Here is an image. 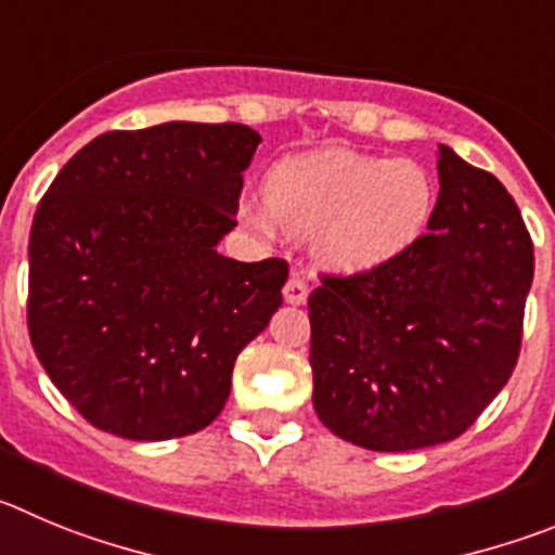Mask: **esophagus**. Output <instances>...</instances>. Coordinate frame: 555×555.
<instances>
[{
	"label": "esophagus",
	"instance_id": "34e87169",
	"mask_svg": "<svg viewBox=\"0 0 555 555\" xmlns=\"http://www.w3.org/2000/svg\"><path fill=\"white\" fill-rule=\"evenodd\" d=\"M309 298V282L301 276V273H293L284 284V301L293 304V307H301Z\"/></svg>",
	"mask_w": 555,
	"mask_h": 555
}]
</instances>
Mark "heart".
<instances>
[{
    "label": "heart",
    "mask_w": 555,
    "mask_h": 555,
    "mask_svg": "<svg viewBox=\"0 0 555 555\" xmlns=\"http://www.w3.org/2000/svg\"><path fill=\"white\" fill-rule=\"evenodd\" d=\"M266 207L248 219L289 237H314L318 257L341 273H366L411 251L435 214L433 175L413 158L350 147L284 155L262 183Z\"/></svg>",
    "instance_id": "obj_1"
}]
</instances>
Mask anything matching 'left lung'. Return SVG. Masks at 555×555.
<instances>
[{
    "label": "left lung",
    "mask_w": 555,
    "mask_h": 555,
    "mask_svg": "<svg viewBox=\"0 0 555 555\" xmlns=\"http://www.w3.org/2000/svg\"><path fill=\"white\" fill-rule=\"evenodd\" d=\"M422 241L388 266L323 276L309 295L314 411L341 441L411 452L454 441L520 356L534 243L509 191L438 147Z\"/></svg>",
    "instance_id": "1"
}]
</instances>
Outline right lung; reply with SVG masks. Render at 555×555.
Here are the masks:
<instances>
[{"mask_svg": "<svg viewBox=\"0 0 555 555\" xmlns=\"http://www.w3.org/2000/svg\"><path fill=\"white\" fill-rule=\"evenodd\" d=\"M260 133L241 122L108 131L67 160L29 232V339L51 383L128 441L199 433L237 353L282 307L287 262L216 251Z\"/></svg>", "mask_w": 555, "mask_h": 555, "instance_id": "obj_1", "label": "right lung"}]
</instances>
